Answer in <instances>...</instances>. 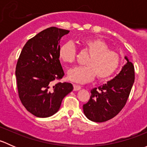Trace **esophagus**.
I'll return each mask as SVG.
<instances>
[{"label": "esophagus", "instance_id": "esophagus-1", "mask_svg": "<svg viewBox=\"0 0 147 147\" xmlns=\"http://www.w3.org/2000/svg\"><path fill=\"white\" fill-rule=\"evenodd\" d=\"M74 87V91H78L81 89V86L78 85V84H73Z\"/></svg>", "mask_w": 147, "mask_h": 147}]
</instances>
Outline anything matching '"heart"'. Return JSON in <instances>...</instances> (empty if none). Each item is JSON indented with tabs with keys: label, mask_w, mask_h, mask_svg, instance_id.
<instances>
[{
	"label": "heart",
	"mask_w": 147,
	"mask_h": 147,
	"mask_svg": "<svg viewBox=\"0 0 147 147\" xmlns=\"http://www.w3.org/2000/svg\"><path fill=\"white\" fill-rule=\"evenodd\" d=\"M84 50L90 56L86 60L85 66L71 68L67 72L69 80L78 83H86L94 79L105 80L112 76L119 67L121 56L99 38H88L81 41ZM76 49L72 42H67L59 49V57L65 63H72L76 58Z\"/></svg>",
	"instance_id": "obj_1"
}]
</instances>
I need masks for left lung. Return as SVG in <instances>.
<instances>
[{
	"label": "left lung",
	"instance_id": "8db88e82",
	"mask_svg": "<svg viewBox=\"0 0 147 147\" xmlns=\"http://www.w3.org/2000/svg\"><path fill=\"white\" fill-rule=\"evenodd\" d=\"M127 63L114 79L91 90L88 102L83 105L87 119L103 122L115 117L127 103L134 82V67L127 56Z\"/></svg>",
	"mask_w": 147,
	"mask_h": 147
}]
</instances>
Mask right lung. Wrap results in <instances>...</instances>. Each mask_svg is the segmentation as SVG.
Instances as JSON below:
<instances>
[{
    "instance_id": "right-lung-1",
    "label": "right lung",
    "mask_w": 147,
    "mask_h": 147,
    "mask_svg": "<svg viewBox=\"0 0 147 147\" xmlns=\"http://www.w3.org/2000/svg\"><path fill=\"white\" fill-rule=\"evenodd\" d=\"M69 32L47 28L30 39L20 53L16 68L18 95L26 109L37 117L55 115L73 90L71 83H53L65 75L59 49L62 37Z\"/></svg>"
}]
</instances>
